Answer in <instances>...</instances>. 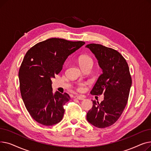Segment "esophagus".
I'll return each mask as SVG.
<instances>
[{"label": "esophagus", "instance_id": "obj_1", "mask_svg": "<svg viewBox=\"0 0 151 151\" xmlns=\"http://www.w3.org/2000/svg\"><path fill=\"white\" fill-rule=\"evenodd\" d=\"M75 99H76L78 100H84V97L83 96H75Z\"/></svg>", "mask_w": 151, "mask_h": 151}]
</instances>
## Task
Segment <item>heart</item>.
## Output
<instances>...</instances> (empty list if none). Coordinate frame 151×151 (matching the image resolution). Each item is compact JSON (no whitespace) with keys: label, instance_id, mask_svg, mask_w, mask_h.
<instances>
[{"label":"heart","instance_id":"b5f03b06","mask_svg":"<svg viewBox=\"0 0 151 151\" xmlns=\"http://www.w3.org/2000/svg\"><path fill=\"white\" fill-rule=\"evenodd\" d=\"M79 63H80V66L89 64V63L93 64V60L90 56H89V55H81V56H80V58H79ZM84 86L83 84H79L77 89L79 91H81L84 89Z\"/></svg>","mask_w":151,"mask_h":151}]
</instances>
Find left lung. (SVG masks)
Segmentation results:
<instances>
[{
  "label": "left lung",
  "mask_w": 151,
  "mask_h": 151,
  "mask_svg": "<svg viewBox=\"0 0 151 151\" xmlns=\"http://www.w3.org/2000/svg\"><path fill=\"white\" fill-rule=\"evenodd\" d=\"M86 47L95 55L102 69L91 93L105 96L100 104L93 101L86 119L96 127H108L117 121L127 103L132 86L129 65L119 52L110 47L95 43Z\"/></svg>",
  "instance_id": "left-lung-1"
}]
</instances>
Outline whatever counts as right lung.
<instances>
[{"mask_svg": "<svg viewBox=\"0 0 151 151\" xmlns=\"http://www.w3.org/2000/svg\"><path fill=\"white\" fill-rule=\"evenodd\" d=\"M85 44L52 38L40 42L27 52L19 70L20 91L27 111L42 125L51 126L62 119L67 93L52 92L51 79L62 70L65 60Z\"/></svg>", "mask_w": 151, "mask_h": 151, "instance_id": "add662e5", "label": "right lung"}]
</instances>
